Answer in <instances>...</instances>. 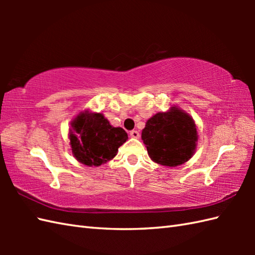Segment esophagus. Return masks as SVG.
I'll use <instances>...</instances> for the list:
<instances>
[{
    "mask_svg": "<svg viewBox=\"0 0 255 255\" xmlns=\"http://www.w3.org/2000/svg\"><path fill=\"white\" fill-rule=\"evenodd\" d=\"M129 134H130L131 138H139V136H140V133H139L138 130H131Z\"/></svg>",
    "mask_w": 255,
    "mask_h": 255,
    "instance_id": "1",
    "label": "esophagus"
}]
</instances>
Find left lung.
<instances>
[{"label":"left lung","mask_w":255,"mask_h":255,"mask_svg":"<svg viewBox=\"0 0 255 255\" xmlns=\"http://www.w3.org/2000/svg\"><path fill=\"white\" fill-rule=\"evenodd\" d=\"M141 138L153 162L177 166L192 158L198 136L194 119L180 107L172 106L148 119Z\"/></svg>","instance_id":"1"}]
</instances>
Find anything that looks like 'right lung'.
Masks as SVG:
<instances>
[{
  "label": "right lung",
  "mask_w": 255,
  "mask_h": 255,
  "mask_svg": "<svg viewBox=\"0 0 255 255\" xmlns=\"http://www.w3.org/2000/svg\"><path fill=\"white\" fill-rule=\"evenodd\" d=\"M69 139L75 159L88 166H100L117 154L128 134L113 127L103 114L85 111L71 122Z\"/></svg>",
  "instance_id": "right-lung-1"
}]
</instances>
